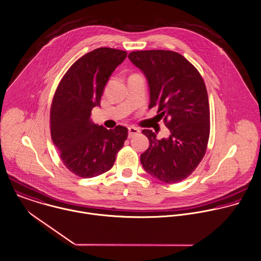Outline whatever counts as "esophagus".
<instances>
[{
  "label": "esophagus",
  "mask_w": 261,
  "mask_h": 261,
  "mask_svg": "<svg viewBox=\"0 0 261 261\" xmlns=\"http://www.w3.org/2000/svg\"><path fill=\"white\" fill-rule=\"evenodd\" d=\"M139 132H140V130L138 128H136V127H129L128 128V136H129V138H132L133 136L137 135Z\"/></svg>",
  "instance_id": "obj_1"
}]
</instances>
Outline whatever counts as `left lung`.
Wrapping results in <instances>:
<instances>
[{
	"mask_svg": "<svg viewBox=\"0 0 261 261\" xmlns=\"http://www.w3.org/2000/svg\"><path fill=\"white\" fill-rule=\"evenodd\" d=\"M128 58L147 78L148 108H158L170 130V136L162 139L152 130L142 131L149 146L140 155L141 165L162 182H181L195 171L207 147L211 113L205 83L198 70L176 51L135 50Z\"/></svg>",
	"mask_w": 261,
	"mask_h": 261,
	"instance_id": "left-lung-1",
	"label": "left lung"
}]
</instances>
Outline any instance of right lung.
Returning <instances> with one entry per match:
<instances>
[{"label": "right lung", "mask_w": 261, "mask_h": 261, "mask_svg": "<svg viewBox=\"0 0 261 261\" xmlns=\"http://www.w3.org/2000/svg\"><path fill=\"white\" fill-rule=\"evenodd\" d=\"M126 57L125 50L111 47L85 54L68 69L54 94L49 113L51 140L65 167L80 178L111 170L128 137L126 127L108 130L90 120L110 76Z\"/></svg>", "instance_id": "1"}]
</instances>
